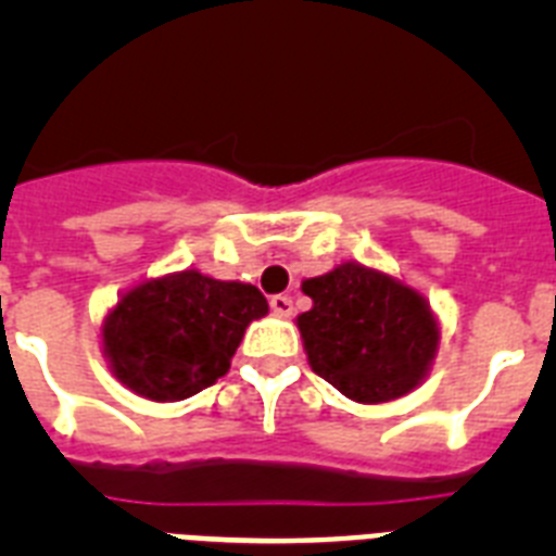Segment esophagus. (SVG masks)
I'll list each match as a JSON object with an SVG mask.
<instances>
[{
    "label": "esophagus",
    "mask_w": 556,
    "mask_h": 556,
    "mask_svg": "<svg viewBox=\"0 0 556 556\" xmlns=\"http://www.w3.org/2000/svg\"><path fill=\"white\" fill-rule=\"evenodd\" d=\"M269 306H273V312L278 314V317H292V298H289V294H273V298H269Z\"/></svg>",
    "instance_id": "34e87169"
}]
</instances>
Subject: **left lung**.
<instances>
[{"mask_svg": "<svg viewBox=\"0 0 556 556\" xmlns=\"http://www.w3.org/2000/svg\"><path fill=\"white\" fill-rule=\"evenodd\" d=\"M312 308L298 314L308 365L356 404H387L424 384L440 351V320L415 287L342 262L306 278Z\"/></svg>", "mask_w": 556, "mask_h": 556, "instance_id": "left-lung-1", "label": "left lung"}]
</instances>
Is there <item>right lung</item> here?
<instances>
[{"label":"right lung","mask_w":556,"mask_h":556,"mask_svg":"<svg viewBox=\"0 0 556 556\" xmlns=\"http://www.w3.org/2000/svg\"><path fill=\"white\" fill-rule=\"evenodd\" d=\"M267 312L253 283L217 281L200 269L144 278L105 314L102 356L122 387L172 404L223 378L244 328Z\"/></svg>","instance_id":"right-lung-1"}]
</instances>
